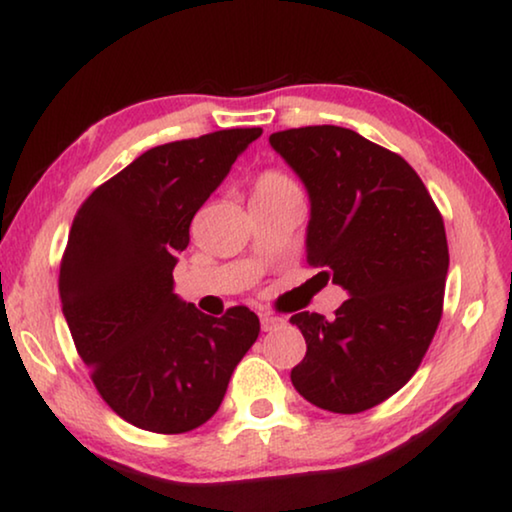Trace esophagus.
Masks as SVG:
<instances>
[{"label":"esophagus","instance_id":"esophagus-1","mask_svg":"<svg viewBox=\"0 0 512 512\" xmlns=\"http://www.w3.org/2000/svg\"><path fill=\"white\" fill-rule=\"evenodd\" d=\"M279 325H284V318L270 316V314H261V328H263L265 332L279 328Z\"/></svg>","mask_w":512,"mask_h":512}]
</instances>
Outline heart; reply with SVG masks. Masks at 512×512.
<instances>
[{"instance_id": "b5f03b06", "label": "heart", "mask_w": 512, "mask_h": 512, "mask_svg": "<svg viewBox=\"0 0 512 512\" xmlns=\"http://www.w3.org/2000/svg\"><path fill=\"white\" fill-rule=\"evenodd\" d=\"M298 187L291 177L281 173V170H265L256 177L254 187H251V201H268V198L295 194Z\"/></svg>"}]
</instances>
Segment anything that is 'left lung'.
<instances>
[{
	"mask_svg": "<svg viewBox=\"0 0 512 512\" xmlns=\"http://www.w3.org/2000/svg\"><path fill=\"white\" fill-rule=\"evenodd\" d=\"M270 145L309 194V265L348 293L332 321L291 316L307 342L291 381L318 409L367 411L416 374L439 328L443 219L416 170L351 129L277 131Z\"/></svg>",
	"mask_w": 512,
	"mask_h": 512,
	"instance_id": "obj_1",
	"label": "left lung"
}]
</instances>
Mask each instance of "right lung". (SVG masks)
<instances>
[{
	"label": "right lung",
	"mask_w": 512,
	"mask_h": 512,
	"mask_svg": "<svg viewBox=\"0 0 512 512\" xmlns=\"http://www.w3.org/2000/svg\"><path fill=\"white\" fill-rule=\"evenodd\" d=\"M261 133L224 129L152 147L73 219L62 314L103 402L147 432L182 434L210 420L261 332L254 311L207 316L173 281L191 219Z\"/></svg>",
	"instance_id": "right-lung-1"
}]
</instances>
